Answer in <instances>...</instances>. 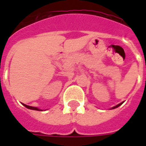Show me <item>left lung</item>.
Returning a JSON list of instances; mask_svg holds the SVG:
<instances>
[{"label": "left lung", "mask_w": 146, "mask_h": 146, "mask_svg": "<svg viewBox=\"0 0 146 146\" xmlns=\"http://www.w3.org/2000/svg\"><path fill=\"white\" fill-rule=\"evenodd\" d=\"M122 104H123V102H121V103L118 104V105H117V106H114V107H112V108H111V109H115V108H117V107H119V106H121V105H122Z\"/></svg>", "instance_id": "8db88e82"}]
</instances>
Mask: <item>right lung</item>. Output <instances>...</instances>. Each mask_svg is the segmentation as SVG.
Returning a JSON list of instances; mask_svg holds the SVG:
<instances>
[{
  "instance_id": "obj_1",
  "label": "right lung",
  "mask_w": 146,
  "mask_h": 146,
  "mask_svg": "<svg viewBox=\"0 0 146 146\" xmlns=\"http://www.w3.org/2000/svg\"><path fill=\"white\" fill-rule=\"evenodd\" d=\"M23 106L27 107V109H30V110H40L39 108H36V107H32V106H27V105H25V104H23Z\"/></svg>"
}]
</instances>
